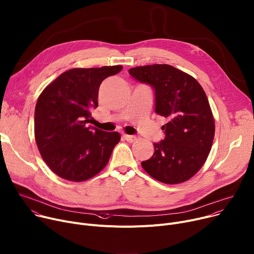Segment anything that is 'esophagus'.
Here are the masks:
<instances>
[{
  "mask_svg": "<svg viewBox=\"0 0 254 254\" xmlns=\"http://www.w3.org/2000/svg\"><path fill=\"white\" fill-rule=\"evenodd\" d=\"M123 138H124L126 141L130 142V143H132V142H134V141L136 140V137H135L134 135H127V134H124V135H123Z\"/></svg>",
  "mask_w": 254,
  "mask_h": 254,
  "instance_id": "obj_1",
  "label": "esophagus"
}]
</instances>
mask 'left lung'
Segmentation results:
<instances>
[{"mask_svg": "<svg viewBox=\"0 0 254 254\" xmlns=\"http://www.w3.org/2000/svg\"><path fill=\"white\" fill-rule=\"evenodd\" d=\"M135 80L154 91V111L168 119L165 138L154 142L152 157L141 163L152 178L166 184L187 181L203 166L214 136V120L201 85L167 64L129 69Z\"/></svg>", "mask_w": 254, "mask_h": 254, "instance_id": "1", "label": "left lung"}]
</instances>
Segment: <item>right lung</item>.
Instances as JSON below:
<instances>
[{
  "label": "right lung",
  "instance_id": "1",
  "mask_svg": "<svg viewBox=\"0 0 254 254\" xmlns=\"http://www.w3.org/2000/svg\"><path fill=\"white\" fill-rule=\"evenodd\" d=\"M122 68L119 65L68 70L38 97L34 111L35 141L43 160L59 177L85 181L108 164L121 136L88 123L91 110L99 105L101 83Z\"/></svg>",
  "mask_w": 254,
  "mask_h": 254
}]
</instances>
